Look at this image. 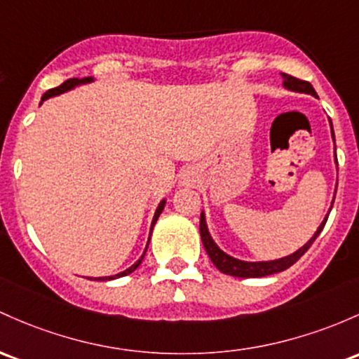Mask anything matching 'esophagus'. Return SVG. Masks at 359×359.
I'll use <instances>...</instances> for the list:
<instances>
[{
	"label": "esophagus",
	"instance_id": "34e87169",
	"mask_svg": "<svg viewBox=\"0 0 359 359\" xmlns=\"http://www.w3.org/2000/svg\"><path fill=\"white\" fill-rule=\"evenodd\" d=\"M196 180H194V175H191V173H184L182 175V186H194Z\"/></svg>",
	"mask_w": 359,
	"mask_h": 359
}]
</instances>
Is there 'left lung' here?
Segmentation results:
<instances>
[{
	"instance_id": "8db88e82",
	"label": "left lung",
	"mask_w": 359,
	"mask_h": 359,
	"mask_svg": "<svg viewBox=\"0 0 359 359\" xmlns=\"http://www.w3.org/2000/svg\"><path fill=\"white\" fill-rule=\"evenodd\" d=\"M281 76H283V86H285L286 90H290V92L305 93V95H312L315 98H318L317 93H315L313 86L310 85L309 81L297 80V78L290 76V74H285V73H283ZM329 126H330V136H332V141H334V163H336V170H337L336 136H334L332 121H330V119H329ZM336 191H337V182H336ZM334 198H336V194L332 196V203H330V204H334ZM330 210H332V206L329 208L325 218L322 219V223L318 224L317 231H315V233L312 235V238H310L309 242L305 243V245L300 247L298 250H294L293 254L285 255V257H279V259H273V261H242V259H237V257H233V255L226 254V252H224L222 247H219L218 243L212 240L211 233H210V228H208L206 212H204V211H201V223H199L201 240H203L204 249H206L208 255H210L212 264H215V266L218 267V269L222 271L223 274L235 276V278H264V276H271V274L281 273V271L288 269L290 266H293V264L297 262L298 259H300L302 255L310 249V245H312V243L315 242V238L320 235L322 228H324L327 218H329Z\"/></svg>"
}]
</instances>
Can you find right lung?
<instances>
[{"mask_svg": "<svg viewBox=\"0 0 359 359\" xmlns=\"http://www.w3.org/2000/svg\"><path fill=\"white\" fill-rule=\"evenodd\" d=\"M93 81H95V78H93V76H85V78H69V80H66L65 83H62V85H59L57 88H53V90H49V92H46L44 95H42V100H41V104H39V105H42V104H44V102L47 100V98L57 97V95H61V93L71 92V90H74V88H76V86H81V85H88V83H93ZM165 204H167V199H161L158 206H156V211H155V215H153V219H151V226H149V235H148V242H147V247H144V250H143V254H141V257L137 259V261H136L135 264H133L131 267H128V269H126V271H122V273H117V274H114V276H102V278H86V279H95V281H112V279H119V278H122V276H128V274L135 273V271L137 269V267H140V264L143 262V259H144V254H147V250H148V245H149V238H151V231H153V226H155V223L158 222V218H160L161 211L165 210Z\"/></svg>", "mask_w": 359, "mask_h": 359, "instance_id": "add662e5", "label": "right lung"}]
</instances>
